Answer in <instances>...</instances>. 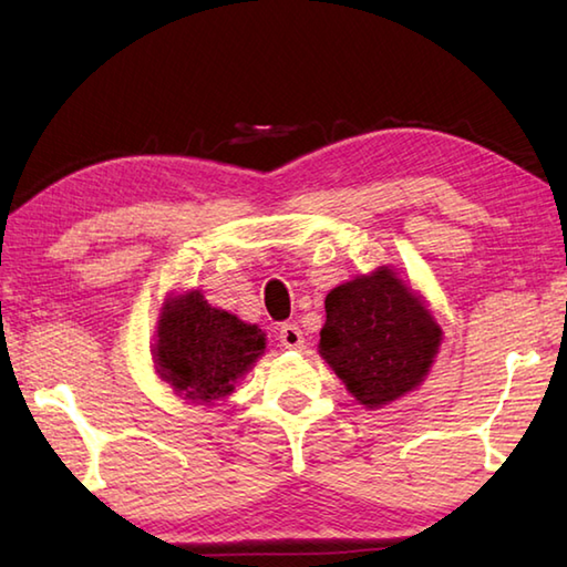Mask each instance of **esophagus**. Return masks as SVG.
Segmentation results:
<instances>
[{"label":"esophagus","mask_w":567,"mask_h":567,"mask_svg":"<svg viewBox=\"0 0 567 567\" xmlns=\"http://www.w3.org/2000/svg\"><path fill=\"white\" fill-rule=\"evenodd\" d=\"M280 343L285 348H302L305 346L302 329H299L297 323H285V327L280 329Z\"/></svg>","instance_id":"34e87169"}]
</instances>
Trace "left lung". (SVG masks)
<instances>
[{
    "mask_svg": "<svg viewBox=\"0 0 567 567\" xmlns=\"http://www.w3.org/2000/svg\"><path fill=\"white\" fill-rule=\"evenodd\" d=\"M323 307L319 355L358 404L382 409L426 380L443 329L390 265L333 287Z\"/></svg>",
    "mask_w": 567,
    "mask_h": 567,
    "instance_id": "left-lung-1",
    "label": "left lung"
}]
</instances>
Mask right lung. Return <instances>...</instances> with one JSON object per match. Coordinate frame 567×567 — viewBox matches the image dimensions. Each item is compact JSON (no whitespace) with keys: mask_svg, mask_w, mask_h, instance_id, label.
Here are the masks:
<instances>
[{"mask_svg":"<svg viewBox=\"0 0 567 567\" xmlns=\"http://www.w3.org/2000/svg\"><path fill=\"white\" fill-rule=\"evenodd\" d=\"M262 353V329L212 307L199 290L165 297L151 355L158 378L183 400H224Z\"/></svg>","mask_w":567,"mask_h":567,"instance_id":"1","label":"right lung"}]
</instances>
